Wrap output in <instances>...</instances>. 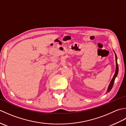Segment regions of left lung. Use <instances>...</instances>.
<instances>
[{"mask_svg":"<svg viewBox=\"0 0 126 126\" xmlns=\"http://www.w3.org/2000/svg\"><path fill=\"white\" fill-rule=\"evenodd\" d=\"M115 60H116V70H115V74H114V75L113 77V79H112L110 83V84H109V85L107 91V93H109L111 90V89H112V88H113V84H114V81H115V79L117 75V74H118L119 67H118V64H117V56H116V54H115Z\"/></svg>","mask_w":126,"mask_h":126,"instance_id":"1","label":"left lung"}]
</instances>
